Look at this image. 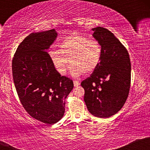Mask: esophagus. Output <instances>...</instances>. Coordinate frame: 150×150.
<instances>
[{
    "label": "esophagus",
    "instance_id": "esophagus-1",
    "mask_svg": "<svg viewBox=\"0 0 150 150\" xmlns=\"http://www.w3.org/2000/svg\"><path fill=\"white\" fill-rule=\"evenodd\" d=\"M73 83H74V87H77V86H79L80 85V82L77 80L74 81Z\"/></svg>",
    "mask_w": 150,
    "mask_h": 150
}]
</instances>
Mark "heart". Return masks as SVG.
<instances>
[{
	"label": "heart",
	"mask_w": 150,
	"mask_h": 150,
	"mask_svg": "<svg viewBox=\"0 0 150 150\" xmlns=\"http://www.w3.org/2000/svg\"><path fill=\"white\" fill-rule=\"evenodd\" d=\"M103 49L96 39H89L81 34H74L66 37L59 45V50L49 51L55 69L61 75H65L70 65V73L75 76L94 72L100 64Z\"/></svg>",
	"instance_id": "b5f03b06"
}]
</instances>
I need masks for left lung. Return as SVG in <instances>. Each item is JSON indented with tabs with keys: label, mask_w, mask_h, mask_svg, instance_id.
<instances>
[{
	"label": "left lung",
	"mask_w": 150,
	"mask_h": 150,
	"mask_svg": "<svg viewBox=\"0 0 150 150\" xmlns=\"http://www.w3.org/2000/svg\"><path fill=\"white\" fill-rule=\"evenodd\" d=\"M92 36L101 44L102 58L90 77L81 82L84 100L93 116L109 118L121 109L128 98L131 64L127 49L112 32L93 28Z\"/></svg>",
	"instance_id": "8db88e82"
}]
</instances>
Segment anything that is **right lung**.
I'll return each mask as SVG.
<instances>
[{
  "label": "right lung",
  "mask_w": 150,
  "mask_h": 150,
  "mask_svg": "<svg viewBox=\"0 0 150 150\" xmlns=\"http://www.w3.org/2000/svg\"><path fill=\"white\" fill-rule=\"evenodd\" d=\"M57 35L55 30L30 34L18 46L12 63L23 107L32 118L51 125L63 118L65 99L73 89V80L56 71L46 51Z\"/></svg>",
  "instance_id": "right-lung-1"
}]
</instances>
